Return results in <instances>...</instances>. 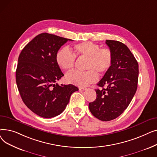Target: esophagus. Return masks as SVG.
<instances>
[{"mask_svg":"<svg viewBox=\"0 0 157 157\" xmlns=\"http://www.w3.org/2000/svg\"><path fill=\"white\" fill-rule=\"evenodd\" d=\"M79 89L80 90H85L86 89V87H79Z\"/></svg>","mask_w":157,"mask_h":157,"instance_id":"obj_1","label":"esophagus"}]
</instances>
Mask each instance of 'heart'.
Returning <instances> with one entry per match:
<instances>
[{
	"mask_svg": "<svg viewBox=\"0 0 157 157\" xmlns=\"http://www.w3.org/2000/svg\"><path fill=\"white\" fill-rule=\"evenodd\" d=\"M72 53L67 47L60 49L56 55V61L59 67L64 71H70L74 66L76 57L86 59L85 72L74 71L66 75V81L71 84L79 86H86L94 83L97 74H103L112 66L113 55L108 48H101L95 43L85 41L74 46Z\"/></svg>",
	"mask_w": 157,
	"mask_h": 157,
	"instance_id": "heart-1",
	"label": "heart"
}]
</instances>
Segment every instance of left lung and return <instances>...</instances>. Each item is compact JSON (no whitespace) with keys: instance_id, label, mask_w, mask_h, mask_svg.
<instances>
[{"instance_id":"8db88e82","label":"left lung","mask_w":157,"mask_h":157,"mask_svg":"<svg viewBox=\"0 0 157 157\" xmlns=\"http://www.w3.org/2000/svg\"><path fill=\"white\" fill-rule=\"evenodd\" d=\"M113 55L111 68L97 83L96 99L88 104L95 117L108 121L118 117L128 106L137 88L139 65L128 48L117 40H106ZM106 86L105 89L103 87Z\"/></svg>"}]
</instances>
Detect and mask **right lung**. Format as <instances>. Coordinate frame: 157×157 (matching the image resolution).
<instances>
[{
  "label": "right lung",
  "instance_id": "obj_1",
  "mask_svg": "<svg viewBox=\"0 0 157 157\" xmlns=\"http://www.w3.org/2000/svg\"><path fill=\"white\" fill-rule=\"evenodd\" d=\"M71 39L48 33L33 39L18 57L16 81L22 101L38 116L50 118L65 109L71 94L78 90L73 85L55 83L63 74L56 61L59 49Z\"/></svg>",
  "mask_w": 157,
  "mask_h": 157
}]
</instances>
